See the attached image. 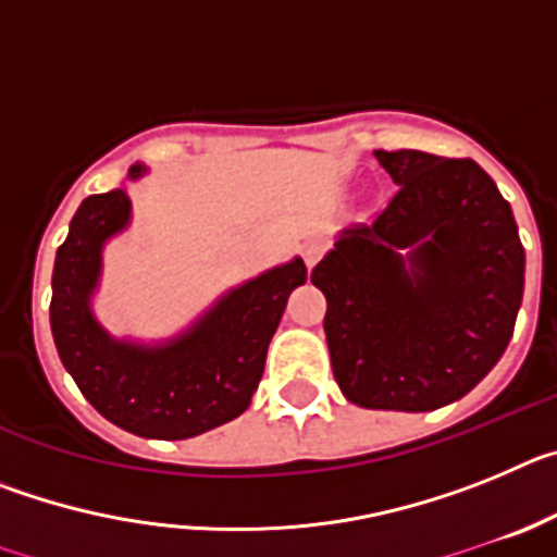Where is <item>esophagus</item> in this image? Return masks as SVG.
I'll use <instances>...</instances> for the list:
<instances>
[{"label": "esophagus", "instance_id": "obj_1", "mask_svg": "<svg viewBox=\"0 0 557 557\" xmlns=\"http://www.w3.org/2000/svg\"><path fill=\"white\" fill-rule=\"evenodd\" d=\"M321 253H323V245L321 243H307V245H304V262H307V270H312L314 264H318Z\"/></svg>", "mask_w": 557, "mask_h": 557}]
</instances>
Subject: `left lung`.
I'll use <instances>...</instances> for the list:
<instances>
[{
    "instance_id": "obj_1",
    "label": "left lung",
    "mask_w": 557,
    "mask_h": 557,
    "mask_svg": "<svg viewBox=\"0 0 557 557\" xmlns=\"http://www.w3.org/2000/svg\"><path fill=\"white\" fill-rule=\"evenodd\" d=\"M373 156L396 184L391 203L337 236L312 284L326 295L343 396L368 410L430 412L466 396L508 348L524 248L510 203L476 161Z\"/></svg>"
}]
</instances>
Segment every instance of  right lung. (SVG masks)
<instances>
[{"label":"right lung","mask_w":557,"mask_h":557,"mask_svg":"<svg viewBox=\"0 0 557 557\" xmlns=\"http://www.w3.org/2000/svg\"><path fill=\"white\" fill-rule=\"evenodd\" d=\"M145 172V164H136L127 178L136 181ZM127 223L125 189L91 195L58 248L49 323L63 368L88 405L133 435L184 441L228 424L248 410L289 293L307 282V264L295 256L228 289L178 337L141 346L111 337L91 312L102 245Z\"/></svg>","instance_id":"1"}]
</instances>
